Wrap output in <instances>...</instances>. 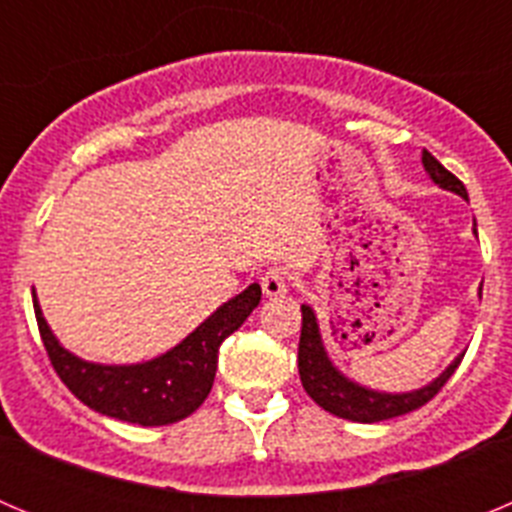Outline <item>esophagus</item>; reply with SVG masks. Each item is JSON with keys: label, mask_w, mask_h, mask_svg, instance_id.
Here are the masks:
<instances>
[{"label": "esophagus", "mask_w": 512, "mask_h": 512, "mask_svg": "<svg viewBox=\"0 0 512 512\" xmlns=\"http://www.w3.org/2000/svg\"><path fill=\"white\" fill-rule=\"evenodd\" d=\"M287 274L282 269H269L261 277V289H264L266 297H284L287 295Z\"/></svg>", "instance_id": "34e87169"}]
</instances>
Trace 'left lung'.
<instances>
[{"mask_svg":"<svg viewBox=\"0 0 512 512\" xmlns=\"http://www.w3.org/2000/svg\"><path fill=\"white\" fill-rule=\"evenodd\" d=\"M423 169L428 171L433 182L446 192L459 194L461 200H469L467 187L456 179L451 171L443 169L436 158L428 151H423ZM472 233L477 235V223H474ZM479 297H482V287H479ZM464 359V351L451 361L436 379L410 392H384L372 390L366 384L354 382L351 377L338 369L330 359L328 348L323 341V330H320L318 315L310 305H302V333H300V351H297V364H300V379L307 395L318 402L320 408L328 410L330 415L343 420H354V423H379V420H390L397 415L413 413V410L423 408L425 402L433 400L438 395L443 384L449 382L451 374L456 372V366Z\"/></svg>","mask_w":512,"mask_h":512,"instance_id":"1","label":"left lung"}]
</instances>
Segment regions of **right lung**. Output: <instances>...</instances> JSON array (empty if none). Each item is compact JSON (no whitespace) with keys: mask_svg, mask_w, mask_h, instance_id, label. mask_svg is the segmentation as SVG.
<instances>
[{"mask_svg":"<svg viewBox=\"0 0 512 512\" xmlns=\"http://www.w3.org/2000/svg\"><path fill=\"white\" fill-rule=\"evenodd\" d=\"M259 302L261 287L253 282L241 295L230 297L212 315H207L187 338H182L166 354L138 364H99V361L81 359L58 341L48 320L43 318L33 289L40 338L61 382L87 408L107 418L146 425V428L179 423L200 408L215 382L220 343L246 323Z\"/></svg>","mask_w":512,"mask_h":512,"instance_id":"1","label":"right lung"}]
</instances>
